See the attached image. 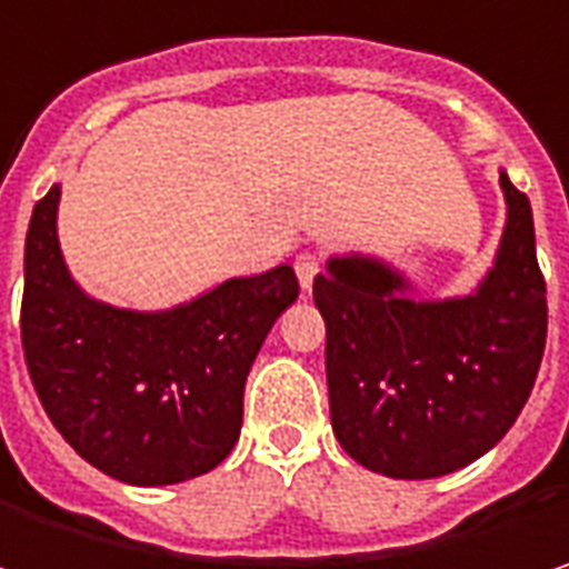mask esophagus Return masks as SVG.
<instances>
[{
    "label": "esophagus",
    "instance_id": "1",
    "mask_svg": "<svg viewBox=\"0 0 569 569\" xmlns=\"http://www.w3.org/2000/svg\"><path fill=\"white\" fill-rule=\"evenodd\" d=\"M318 273H321V260L315 258V254L306 251V254L296 258V277H299V286H302V289H311Z\"/></svg>",
    "mask_w": 569,
    "mask_h": 569
}]
</instances>
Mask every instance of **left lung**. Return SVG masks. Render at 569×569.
<instances>
[{
  "label": "left lung",
  "mask_w": 569,
  "mask_h": 569,
  "mask_svg": "<svg viewBox=\"0 0 569 569\" xmlns=\"http://www.w3.org/2000/svg\"><path fill=\"white\" fill-rule=\"evenodd\" d=\"M507 222L465 296L420 299L376 254H331L315 277L325 318L331 427L362 468L442 478L487 456L526 408L548 337L529 197L500 168Z\"/></svg>",
  "instance_id": "1"
}]
</instances>
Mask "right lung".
<instances>
[{
    "label": "right lung",
    "mask_w": 569,
    "mask_h": 569,
    "mask_svg": "<svg viewBox=\"0 0 569 569\" xmlns=\"http://www.w3.org/2000/svg\"><path fill=\"white\" fill-rule=\"evenodd\" d=\"M60 184L24 238L21 343L60 436L113 481L200 478L236 449L244 382L273 321L299 299L289 263L232 277L190 302L120 309L72 280L57 236Z\"/></svg>",
    "instance_id": "add662e5"
}]
</instances>
